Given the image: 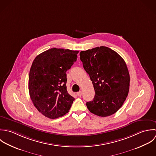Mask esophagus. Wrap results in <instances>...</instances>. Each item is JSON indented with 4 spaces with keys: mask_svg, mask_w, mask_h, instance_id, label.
<instances>
[{
    "mask_svg": "<svg viewBox=\"0 0 156 156\" xmlns=\"http://www.w3.org/2000/svg\"><path fill=\"white\" fill-rule=\"evenodd\" d=\"M76 94L78 96H81L82 95V92H77Z\"/></svg>",
    "mask_w": 156,
    "mask_h": 156,
    "instance_id": "obj_1",
    "label": "esophagus"
}]
</instances>
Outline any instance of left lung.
Here are the masks:
<instances>
[{
  "label": "left lung",
  "instance_id": "1",
  "mask_svg": "<svg viewBox=\"0 0 156 156\" xmlns=\"http://www.w3.org/2000/svg\"><path fill=\"white\" fill-rule=\"evenodd\" d=\"M80 55L95 92L93 101L86 102L87 108L101 117L113 115L122 107L129 92L130 78L124 59L105 46L81 51Z\"/></svg>",
  "mask_w": 156,
  "mask_h": 156
}]
</instances>
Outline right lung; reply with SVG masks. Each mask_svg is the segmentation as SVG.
I'll use <instances>...</instances> for the list:
<instances>
[{
    "instance_id": "1",
    "label": "right lung",
    "mask_w": 156,
    "mask_h": 156,
    "mask_svg": "<svg viewBox=\"0 0 156 156\" xmlns=\"http://www.w3.org/2000/svg\"><path fill=\"white\" fill-rule=\"evenodd\" d=\"M78 52L54 48L37 55L32 62L29 93L35 108L48 118L66 115L75 100L67 91L66 72L76 61Z\"/></svg>"
}]
</instances>
